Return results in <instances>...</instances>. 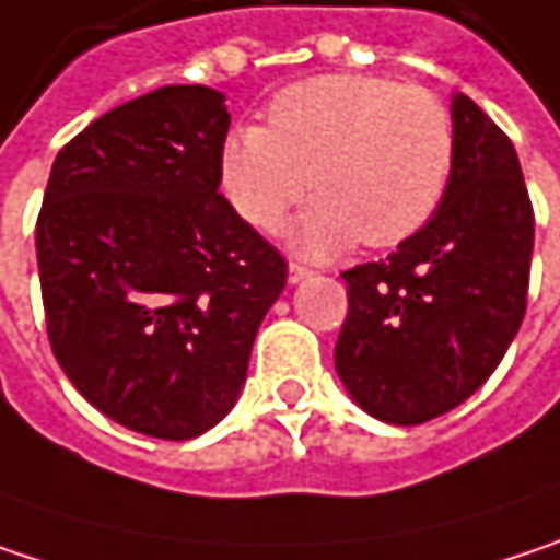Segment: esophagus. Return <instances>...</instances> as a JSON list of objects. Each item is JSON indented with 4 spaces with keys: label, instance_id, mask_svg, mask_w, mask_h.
Listing matches in <instances>:
<instances>
[{
    "label": "esophagus",
    "instance_id": "obj_1",
    "mask_svg": "<svg viewBox=\"0 0 560 560\" xmlns=\"http://www.w3.org/2000/svg\"><path fill=\"white\" fill-rule=\"evenodd\" d=\"M305 277H312V270H308V267H302V264H290V270H287V280H290V283H302Z\"/></svg>",
    "mask_w": 560,
    "mask_h": 560
}]
</instances>
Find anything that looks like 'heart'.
I'll return each mask as SVG.
<instances>
[{"instance_id":"1","label":"heart","mask_w":560,"mask_h":560,"mask_svg":"<svg viewBox=\"0 0 560 560\" xmlns=\"http://www.w3.org/2000/svg\"><path fill=\"white\" fill-rule=\"evenodd\" d=\"M453 159V120L436 95L331 72L273 95L267 127L232 130L220 184L242 220L277 229L312 180L318 200L290 225V245L331 258L360 238L392 248L420 232L446 194Z\"/></svg>"}]
</instances>
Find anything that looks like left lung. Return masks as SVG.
Returning <instances> with one entry per match:
<instances>
[{"label":"left lung","mask_w":560,"mask_h":560,"mask_svg":"<svg viewBox=\"0 0 560 560\" xmlns=\"http://www.w3.org/2000/svg\"><path fill=\"white\" fill-rule=\"evenodd\" d=\"M456 159L430 222L343 273L335 370L373 418L415 427L475 395L513 343L529 290L533 203L513 142L453 92Z\"/></svg>","instance_id":"1"}]
</instances>
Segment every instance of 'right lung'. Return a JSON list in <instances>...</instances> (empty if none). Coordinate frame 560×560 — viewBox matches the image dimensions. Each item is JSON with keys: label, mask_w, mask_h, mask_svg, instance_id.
Wrapping results in <instances>:
<instances>
[{"label": "right lung", "mask_w": 560, "mask_h": 560, "mask_svg": "<svg viewBox=\"0 0 560 560\" xmlns=\"http://www.w3.org/2000/svg\"><path fill=\"white\" fill-rule=\"evenodd\" d=\"M225 95L165 85L92 120L50 168L37 270L54 357L101 415L190 440L238 401L287 260L220 194Z\"/></svg>", "instance_id": "add662e5"}]
</instances>
